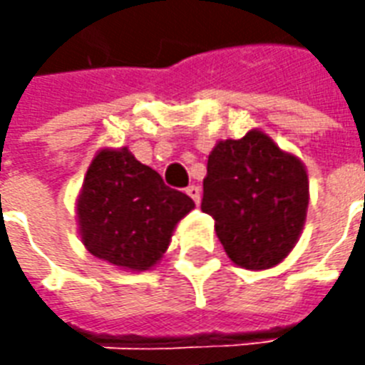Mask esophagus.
I'll list each match as a JSON object with an SVG mask.
<instances>
[{"label":"esophagus","mask_w":365,"mask_h":365,"mask_svg":"<svg viewBox=\"0 0 365 365\" xmlns=\"http://www.w3.org/2000/svg\"><path fill=\"white\" fill-rule=\"evenodd\" d=\"M185 191H187V195H190L197 205H199V201H201V190H199L197 185H190Z\"/></svg>","instance_id":"obj_1"}]
</instances>
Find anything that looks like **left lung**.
Wrapping results in <instances>:
<instances>
[{"mask_svg": "<svg viewBox=\"0 0 365 365\" xmlns=\"http://www.w3.org/2000/svg\"><path fill=\"white\" fill-rule=\"evenodd\" d=\"M307 203L306 166L263 131L218 141L209 155L201 209L237 267L279 265L304 230Z\"/></svg>", "mask_w": 365, "mask_h": 365, "instance_id": "8db88e82", "label": "left lung"}]
</instances>
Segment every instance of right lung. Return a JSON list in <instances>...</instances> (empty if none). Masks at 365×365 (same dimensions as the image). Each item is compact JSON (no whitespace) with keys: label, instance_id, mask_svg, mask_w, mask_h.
I'll list each match as a JSON object with an SVG mask.
<instances>
[{"label":"right lung","instance_id":"obj_1","mask_svg":"<svg viewBox=\"0 0 365 365\" xmlns=\"http://www.w3.org/2000/svg\"><path fill=\"white\" fill-rule=\"evenodd\" d=\"M193 199L162 182L128 147L102 148L77 199L83 244L94 257L128 271H148L168 250Z\"/></svg>","mask_w":365,"mask_h":365}]
</instances>
